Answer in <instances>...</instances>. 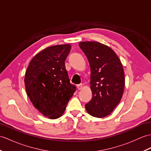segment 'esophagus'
I'll return each mask as SVG.
<instances>
[{
	"label": "esophagus",
	"instance_id": "esophagus-1",
	"mask_svg": "<svg viewBox=\"0 0 151 151\" xmlns=\"http://www.w3.org/2000/svg\"><path fill=\"white\" fill-rule=\"evenodd\" d=\"M82 87H83V84L82 83H80V84H78V85H77V88H78V90L82 89Z\"/></svg>",
	"mask_w": 151,
	"mask_h": 151
}]
</instances>
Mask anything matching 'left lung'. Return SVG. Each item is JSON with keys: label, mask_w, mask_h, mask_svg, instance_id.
Returning a JSON list of instances; mask_svg holds the SVG:
<instances>
[{"label": "left lung", "mask_w": 151, "mask_h": 151, "mask_svg": "<svg viewBox=\"0 0 151 151\" xmlns=\"http://www.w3.org/2000/svg\"><path fill=\"white\" fill-rule=\"evenodd\" d=\"M80 49L91 68L92 99L85 105L94 117H106L120 103L125 87L123 66L116 54L107 45L98 42H82Z\"/></svg>", "instance_id": "left-lung-1"}]
</instances>
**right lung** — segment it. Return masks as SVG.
Returning <instances> with one entry per match:
<instances>
[{"label": "right lung", "mask_w": 151, "mask_h": 151, "mask_svg": "<svg viewBox=\"0 0 151 151\" xmlns=\"http://www.w3.org/2000/svg\"><path fill=\"white\" fill-rule=\"evenodd\" d=\"M71 48L69 44L45 48L35 56L26 70L27 96L35 107L49 118L60 117L76 91L65 65Z\"/></svg>", "instance_id": "1"}]
</instances>
